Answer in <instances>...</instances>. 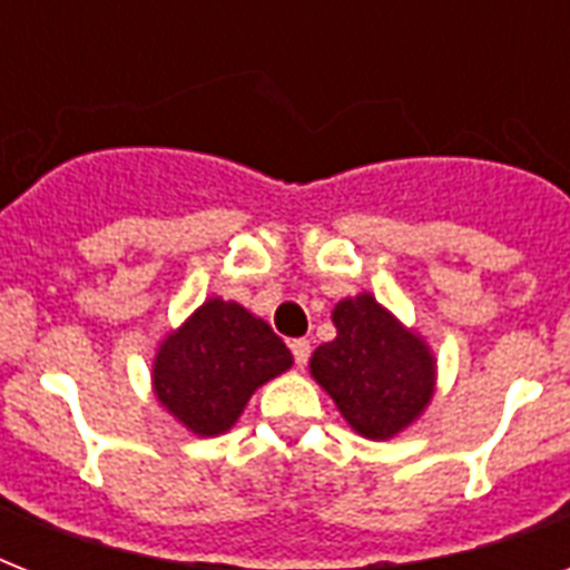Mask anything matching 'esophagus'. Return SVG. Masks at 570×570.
Returning a JSON list of instances; mask_svg holds the SVG:
<instances>
[{
	"label": "esophagus",
	"instance_id": "34e87169",
	"mask_svg": "<svg viewBox=\"0 0 570 570\" xmlns=\"http://www.w3.org/2000/svg\"><path fill=\"white\" fill-rule=\"evenodd\" d=\"M289 352H293L295 357V366H304L307 364V357H311V343H307V340H293V343H289Z\"/></svg>",
	"mask_w": 570,
	"mask_h": 570
}]
</instances>
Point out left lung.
I'll return each mask as SVG.
<instances>
[{
	"label": "left lung",
	"instance_id": "1",
	"mask_svg": "<svg viewBox=\"0 0 570 570\" xmlns=\"http://www.w3.org/2000/svg\"><path fill=\"white\" fill-rule=\"evenodd\" d=\"M337 340L313 352L311 373L364 438L405 429L432 396V355L399 328L373 295H357L334 311Z\"/></svg>",
	"mask_w": 570,
	"mask_h": 570
}]
</instances>
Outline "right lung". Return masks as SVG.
<instances>
[{
  "instance_id": "add662e5",
  "label": "right lung",
  "mask_w": 570,
  "mask_h": 570,
  "mask_svg": "<svg viewBox=\"0 0 570 570\" xmlns=\"http://www.w3.org/2000/svg\"><path fill=\"white\" fill-rule=\"evenodd\" d=\"M284 340L239 304L206 302L156 355V393L195 434L227 432L263 381L289 370Z\"/></svg>"
}]
</instances>
